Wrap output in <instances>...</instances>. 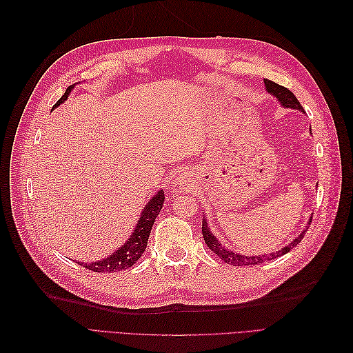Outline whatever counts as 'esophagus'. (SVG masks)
Wrapping results in <instances>:
<instances>
[{
	"instance_id": "esophagus-1",
	"label": "esophagus",
	"mask_w": 353,
	"mask_h": 353,
	"mask_svg": "<svg viewBox=\"0 0 353 353\" xmlns=\"http://www.w3.org/2000/svg\"><path fill=\"white\" fill-rule=\"evenodd\" d=\"M178 179H179V178H178ZM178 184H179V181H178Z\"/></svg>"
}]
</instances>
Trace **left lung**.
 Here are the masks:
<instances>
[{
	"instance_id": "1",
	"label": "left lung",
	"mask_w": 353,
	"mask_h": 353,
	"mask_svg": "<svg viewBox=\"0 0 353 353\" xmlns=\"http://www.w3.org/2000/svg\"><path fill=\"white\" fill-rule=\"evenodd\" d=\"M265 82V88L266 91H268L270 94H272L274 97L279 100L281 103V105H284L285 109H296V110H301L303 112V108L301 105V103H299V100L294 97V94L287 90L285 87H281V85L275 83L270 79H263ZM312 219H309L307 225H311ZM309 227H306V230H303L302 234H299V237H296L290 244H287L285 248H283L281 250L275 252V253H271V254H259V256H243V254H239V253H234L228 249H225V245H222L216 237L213 236V234L210 232L209 227H208V222L206 219H203V225H201V234H203V239H205V243L208 244V248L213 252L216 253V256H219V258L225 262V263H230V265H234V266H245V265H258V263H263L265 261H272L275 258H280V256L290 252L293 248H296V245L302 241V239L305 237V232L307 231Z\"/></svg>"
}]
</instances>
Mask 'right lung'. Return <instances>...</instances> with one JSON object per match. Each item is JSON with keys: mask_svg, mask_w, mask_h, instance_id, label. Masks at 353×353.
Returning a JSON list of instances; mask_svg holds the SVG:
<instances>
[{"mask_svg": "<svg viewBox=\"0 0 353 353\" xmlns=\"http://www.w3.org/2000/svg\"><path fill=\"white\" fill-rule=\"evenodd\" d=\"M73 90V85L66 90V92L61 95V99L54 104V108L60 105L61 103H65L69 97V92ZM52 108V109H54ZM163 200H165V193L163 190H160L159 193L147 203L145 208L141 212V216L138 219L137 227L132 232V236L125 241L122 248L113 252L110 256H108L105 259H101L99 262H78L79 265H83L87 270H91L94 272H117L126 268H131V266L141 258L143 252L147 248V241L148 236H150V231L153 223L159 215V212L162 210L163 206Z\"/></svg>", "mask_w": 353, "mask_h": 353, "instance_id": "add662e5", "label": "right lung"}]
</instances>
